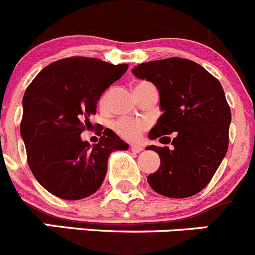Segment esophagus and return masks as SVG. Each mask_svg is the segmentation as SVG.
<instances>
[{
	"instance_id": "1",
	"label": "esophagus",
	"mask_w": 255,
	"mask_h": 255,
	"mask_svg": "<svg viewBox=\"0 0 255 255\" xmlns=\"http://www.w3.org/2000/svg\"><path fill=\"white\" fill-rule=\"evenodd\" d=\"M130 149H131L132 152L142 151V146H141V145H137V144H131V145H130Z\"/></svg>"
}]
</instances>
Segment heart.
<instances>
[{
	"label": "heart",
	"instance_id": "obj_1",
	"mask_svg": "<svg viewBox=\"0 0 255 255\" xmlns=\"http://www.w3.org/2000/svg\"><path fill=\"white\" fill-rule=\"evenodd\" d=\"M149 82H139L136 85L135 89L137 87H142V86H149ZM109 95H110V91H106L105 94L101 98L100 104L101 105H105L106 101H108ZM146 129V123L142 120H136V119H120V120L115 121L114 123V130L120 135L121 137L126 140H136L139 139L140 135L144 132V130Z\"/></svg>",
	"mask_w": 255,
	"mask_h": 255
}]
</instances>
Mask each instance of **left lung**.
<instances>
[{"label":"left lung","mask_w":255,"mask_h":255,"mask_svg":"<svg viewBox=\"0 0 255 255\" xmlns=\"http://www.w3.org/2000/svg\"><path fill=\"white\" fill-rule=\"evenodd\" d=\"M132 74L159 90L164 114L150 130V139L174 134L173 150L146 147L156 151L161 161L147 183L168 198L195 195L212 180L229 145L232 114L222 85L204 67L181 57L144 62ZM168 139L162 144H169Z\"/></svg>","instance_id":"1"}]
</instances>
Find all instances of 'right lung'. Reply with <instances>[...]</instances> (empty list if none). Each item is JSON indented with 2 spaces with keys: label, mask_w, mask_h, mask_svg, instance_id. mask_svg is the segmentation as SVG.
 Masks as SVG:
<instances>
[{
  "label": "right lung",
  "mask_w": 255,
  "mask_h": 255,
  "mask_svg": "<svg viewBox=\"0 0 255 255\" xmlns=\"http://www.w3.org/2000/svg\"><path fill=\"white\" fill-rule=\"evenodd\" d=\"M128 67L93 57H67L41 70L26 89L20 130L28 166L53 195L66 200L90 196L105 179L109 155L129 149L110 129L93 146L80 136L96 114L100 96Z\"/></svg>",
  "instance_id": "obj_1"
}]
</instances>
